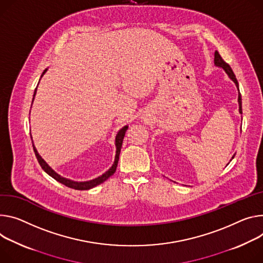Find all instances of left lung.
I'll return each mask as SVG.
<instances>
[{
	"label": "left lung",
	"instance_id": "left-lung-1",
	"mask_svg": "<svg viewBox=\"0 0 263 263\" xmlns=\"http://www.w3.org/2000/svg\"><path fill=\"white\" fill-rule=\"evenodd\" d=\"M214 63H215V65H216V66L221 67V68H223V69L226 70V72L229 74V77L231 78V80L236 84V86H237V88H238V91H239V85H238V81H237V79H236V77H235V74H234V72H233L232 68L230 67V65H229L228 63H226V62L223 61V59L220 57V54L218 53V51H215ZM238 103H239V112L242 113V105H241V94H240V91L238 92ZM232 158H234V156H233Z\"/></svg>",
	"mask_w": 263,
	"mask_h": 263
}]
</instances>
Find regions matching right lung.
I'll use <instances>...</instances> for the list:
<instances>
[{"label":"right lung","instance_id":"add662e5","mask_svg":"<svg viewBox=\"0 0 263 263\" xmlns=\"http://www.w3.org/2000/svg\"><path fill=\"white\" fill-rule=\"evenodd\" d=\"M46 72V70L43 72V74ZM34 95H35V92H34ZM33 95V97H34ZM128 130V127H124L122 130H119L117 135H116V139H115V145H116V155H115V160H114V163L113 165L111 166V168L105 173L103 174L102 176L95 178V179H92V180H89V181H84V182H77V181H72V180H69V179H66L62 176H60L59 174H57L50 166L47 164L44 159H42V157L39 155L36 149L34 148L33 146V151H34V154H35V157L40 163V165L42 166V169L48 174L50 175L52 178H54L57 181L65 184L66 186L68 187H71V189H74V190H89V189H92L94 186H97L99 184H101L102 182H104L105 180H107L110 176H112L115 171H116V166H117V163H118V158H119V153H121V149H122V145H123V140H124V137H125V134H126V131Z\"/></svg>","mask_w":263,"mask_h":263}]
</instances>
